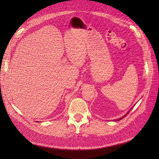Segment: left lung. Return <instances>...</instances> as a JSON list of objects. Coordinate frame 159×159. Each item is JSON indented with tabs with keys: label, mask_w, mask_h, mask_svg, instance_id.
I'll list each match as a JSON object with an SVG mask.
<instances>
[{
	"label": "left lung",
	"mask_w": 159,
	"mask_h": 159,
	"mask_svg": "<svg viewBox=\"0 0 159 159\" xmlns=\"http://www.w3.org/2000/svg\"><path fill=\"white\" fill-rule=\"evenodd\" d=\"M132 108H133V107H132ZM131 109H130V111H131ZM129 113V112H128V113H127L126 115H124V116H123V117H121V118H120V119H116V121H119V120H121V119H123V118H125V117L127 116V114H128Z\"/></svg>",
	"instance_id": "obj_1"
}]
</instances>
